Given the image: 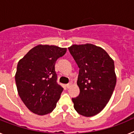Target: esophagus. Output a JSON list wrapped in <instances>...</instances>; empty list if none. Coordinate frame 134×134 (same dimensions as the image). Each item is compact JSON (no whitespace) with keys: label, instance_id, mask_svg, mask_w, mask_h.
I'll return each mask as SVG.
<instances>
[{"label":"esophagus","instance_id":"1","mask_svg":"<svg viewBox=\"0 0 134 134\" xmlns=\"http://www.w3.org/2000/svg\"><path fill=\"white\" fill-rule=\"evenodd\" d=\"M72 85V82H70V83H68V84H67V85H66V87H67L68 88H70Z\"/></svg>","mask_w":134,"mask_h":134}]
</instances>
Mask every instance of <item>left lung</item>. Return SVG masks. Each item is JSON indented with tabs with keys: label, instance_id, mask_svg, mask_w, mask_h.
Listing matches in <instances>:
<instances>
[{
	"label": "left lung",
	"instance_id": "8db88e82",
	"mask_svg": "<svg viewBox=\"0 0 134 134\" xmlns=\"http://www.w3.org/2000/svg\"><path fill=\"white\" fill-rule=\"evenodd\" d=\"M79 68L80 94L72 98L74 109L85 117L98 114L107 105L116 85L114 61L105 50L91 43L68 48Z\"/></svg>",
	"mask_w": 134,
	"mask_h": 134
}]
</instances>
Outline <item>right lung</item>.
Segmentation results:
<instances>
[{
    "label": "right lung",
    "instance_id": "1",
    "mask_svg": "<svg viewBox=\"0 0 134 134\" xmlns=\"http://www.w3.org/2000/svg\"><path fill=\"white\" fill-rule=\"evenodd\" d=\"M66 50L56 46L37 45L19 61L15 74L18 94L34 113L44 115L56 107L63 88L57 83L55 64Z\"/></svg>",
    "mask_w": 134,
    "mask_h": 134
}]
</instances>
